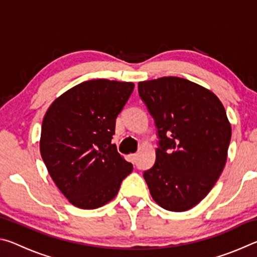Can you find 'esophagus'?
Listing matches in <instances>:
<instances>
[{
  "mask_svg": "<svg viewBox=\"0 0 257 257\" xmlns=\"http://www.w3.org/2000/svg\"><path fill=\"white\" fill-rule=\"evenodd\" d=\"M129 159H130V161H132L133 163H135V162H136V160H137V154H136V153L130 154V155H129Z\"/></svg>",
  "mask_w": 257,
  "mask_h": 257,
  "instance_id": "esophagus-1",
  "label": "esophagus"
}]
</instances>
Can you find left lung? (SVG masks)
Listing matches in <instances>:
<instances>
[{
    "instance_id": "1",
    "label": "left lung",
    "mask_w": 257,
    "mask_h": 257,
    "mask_svg": "<svg viewBox=\"0 0 257 257\" xmlns=\"http://www.w3.org/2000/svg\"><path fill=\"white\" fill-rule=\"evenodd\" d=\"M138 93L159 137L155 163L144 172L150 193L165 210H189L210 193L227 162V113L211 90L184 78L141 81Z\"/></svg>"
}]
</instances>
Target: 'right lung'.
Instances as JSON below:
<instances>
[{
    "label": "right lung",
    "mask_w": 257,
    "mask_h": 257,
    "mask_svg": "<svg viewBox=\"0 0 257 257\" xmlns=\"http://www.w3.org/2000/svg\"><path fill=\"white\" fill-rule=\"evenodd\" d=\"M133 82L84 81L51 104L42 123V159L72 205L101 207L114 198L133 164L112 144L115 119L132 95Z\"/></svg>",
    "instance_id": "1"
}]
</instances>
